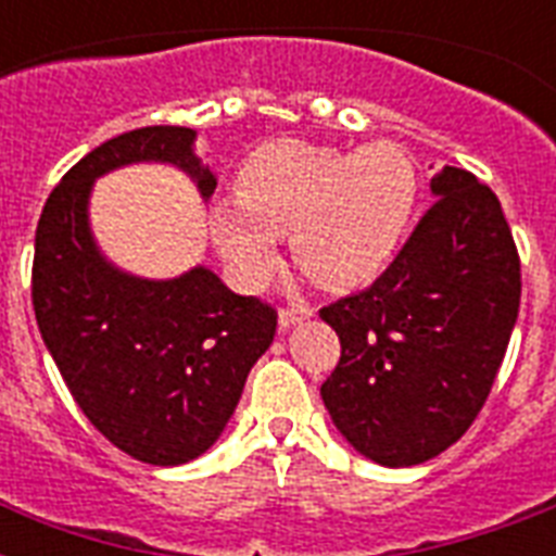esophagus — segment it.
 Listing matches in <instances>:
<instances>
[{
	"label": "esophagus",
	"mask_w": 556,
	"mask_h": 556,
	"mask_svg": "<svg viewBox=\"0 0 556 556\" xmlns=\"http://www.w3.org/2000/svg\"><path fill=\"white\" fill-rule=\"evenodd\" d=\"M312 305L305 303H296V305H286V308H279V329L286 331L291 329V326H296V323H303L312 317Z\"/></svg>",
	"instance_id": "esophagus-1"
}]
</instances>
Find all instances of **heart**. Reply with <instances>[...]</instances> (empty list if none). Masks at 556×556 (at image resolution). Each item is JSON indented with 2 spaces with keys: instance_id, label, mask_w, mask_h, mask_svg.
<instances>
[{
  "instance_id": "b5f03b06",
  "label": "heart",
  "mask_w": 556,
  "mask_h": 556,
  "mask_svg": "<svg viewBox=\"0 0 556 556\" xmlns=\"http://www.w3.org/2000/svg\"><path fill=\"white\" fill-rule=\"evenodd\" d=\"M239 195L213 201L210 233L230 277L262 288L279 265V236L329 291L371 286L401 251L415 207L418 169L397 143L331 150L274 141L236 176Z\"/></svg>"
}]
</instances>
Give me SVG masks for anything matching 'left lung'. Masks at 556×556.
Returning <instances> with one entry per match:
<instances>
[{"label":"left lung","instance_id":"left-lung-1","mask_svg":"<svg viewBox=\"0 0 556 556\" xmlns=\"http://www.w3.org/2000/svg\"><path fill=\"white\" fill-rule=\"evenodd\" d=\"M432 204L366 291L320 308L340 361L320 395L357 453L421 465L456 444L491 395L519 314V253L496 192L444 167Z\"/></svg>","mask_w":556,"mask_h":556}]
</instances>
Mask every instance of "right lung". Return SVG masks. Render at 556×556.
<instances>
[{
  "instance_id": "1",
  "label": "right lung",
  "mask_w": 556,
  "mask_h": 556,
  "mask_svg": "<svg viewBox=\"0 0 556 556\" xmlns=\"http://www.w3.org/2000/svg\"><path fill=\"white\" fill-rule=\"evenodd\" d=\"M192 138L187 126H143L77 161L42 207L30 270L39 334L83 415L126 456L159 467L185 465L222 435L277 331L274 305L233 294L213 270L129 277L91 239V181L124 164H176L207 199L216 178Z\"/></svg>"
}]
</instances>
